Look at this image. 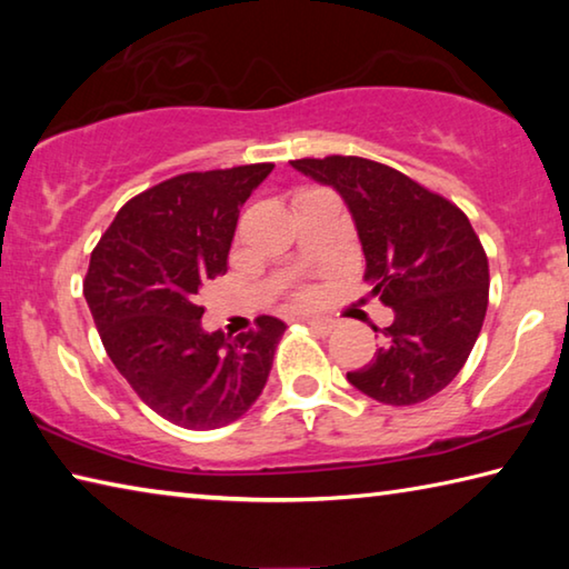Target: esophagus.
<instances>
[{
	"label": "esophagus",
	"mask_w": 569,
	"mask_h": 569,
	"mask_svg": "<svg viewBox=\"0 0 569 569\" xmlns=\"http://www.w3.org/2000/svg\"><path fill=\"white\" fill-rule=\"evenodd\" d=\"M306 323L316 329L319 333H331L336 329V321L333 319H323V316H311V319H306Z\"/></svg>",
	"instance_id": "34e87169"
}]
</instances>
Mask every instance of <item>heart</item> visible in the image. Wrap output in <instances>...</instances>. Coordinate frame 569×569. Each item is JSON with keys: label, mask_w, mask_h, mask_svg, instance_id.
Masks as SVG:
<instances>
[{"label": "heart", "mask_w": 569, "mask_h": 569, "mask_svg": "<svg viewBox=\"0 0 569 569\" xmlns=\"http://www.w3.org/2000/svg\"><path fill=\"white\" fill-rule=\"evenodd\" d=\"M306 298H308V293H301V296H298V301H306Z\"/></svg>", "instance_id": "1"}]
</instances>
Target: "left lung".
<instances>
[{
	"mask_svg": "<svg viewBox=\"0 0 569 569\" xmlns=\"http://www.w3.org/2000/svg\"><path fill=\"white\" fill-rule=\"evenodd\" d=\"M291 166L341 192L371 296L393 308L379 351L346 379L391 407L431 399L467 363L489 303L487 253L465 210L369 158H301Z\"/></svg>",
	"mask_w": 569,
	"mask_h": 569,
	"instance_id": "1",
	"label": "left lung"
}]
</instances>
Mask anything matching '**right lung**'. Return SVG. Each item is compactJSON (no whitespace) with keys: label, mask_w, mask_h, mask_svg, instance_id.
Instances as JSON below:
<instances>
[{"label":"right lung","mask_w":569,"mask_h":569,"mask_svg":"<svg viewBox=\"0 0 569 569\" xmlns=\"http://www.w3.org/2000/svg\"><path fill=\"white\" fill-rule=\"evenodd\" d=\"M273 170L253 162L182 172L124 203L90 256L84 298L132 391L178 427L218 429L261 397L283 321L230 339L200 326L198 291L228 271L240 206Z\"/></svg>","instance_id":"right-lung-1"}]
</instances>
